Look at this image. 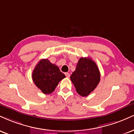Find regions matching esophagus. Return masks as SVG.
<instances>
[{"label": "esophagus", "instance_id": "obj_1", "mask_svg": "<svg viewBox=\"0 0 134 134\" xmlns=\"http://www.w3.org/2000/svg\"><path fill=\"white\" fill-rule=\"evenodd\" d=\"M65 76L67 77H68V78L70 77V74H69V73H65Z\"/></svg>", "mask_w": 134, "mask_h": 134}]
</instances>
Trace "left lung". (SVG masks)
<instances>
[{
  "instance_id": "left-lung-1",
  "label": "left lung",
  "mask_w": 134,
  "mask_h": 134,
  "mask_svg": "<svg viewBox=\"0 0 134 134\" xmlns=\"http://www.w3.org/2000/svg\"><path fill=\"white\" fill-rule=\"evenodd\" d=\"M70 80L80 96L86 97L99 84L100 74L94 61L89 57H81L76 69L70 76Z\"/></svg>"
}]
</instances>
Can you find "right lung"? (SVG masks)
Wrapping results in <instances>:
<instances>
[{
  "label": "right lung",
  "instance_id": "obj_1",
  "mask_svg": "<svg viewBox=\"0 0 134 134\" xmlns=\"http://www.w3.org/2000/svg\"><path fill=\"white\" fill-rule=\"evenodd\" d=\"M34 82L44 94H50L54 91L58 83L65 77L59 68L52 64L47 59L38 62L32 74Z\"/></svg>",
  "mask_w": 134,
  "mask_h": 134
}]
</instances>
